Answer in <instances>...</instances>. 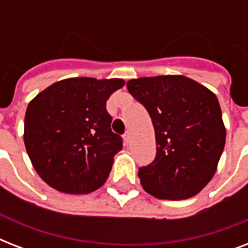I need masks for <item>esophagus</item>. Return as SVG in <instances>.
<instances>
[{"mask_svg": "<svg viewBox=\"0 0 248 248\" xmlns=\"http://www.w3.org/2000/svg\"><path fill=\"white\" fill-rule=\"evenodd\" d=\"M124 140L126 144H130V141H131V134H130V131H126V134L124 135Z\"/></svg>", "mask_w": 248, "mask_h": 248, "instance_id": "esophagus-1", "label": "esophagus"}]
</instances>
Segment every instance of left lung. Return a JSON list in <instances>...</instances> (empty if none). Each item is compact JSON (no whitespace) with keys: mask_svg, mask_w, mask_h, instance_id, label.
Wrapping results in <instances>:
<instances>
[{"mask_svg":"<svg viewBox=\"0 0 248 248\" xmlns=\"http://www.w3.org/2000/svg\"><path fill=\"white\" fill-rule=\"evenodd\" d=\"M128 93L149 113L157 155L139 169L144 190L159 200H186L215 175L225 145L217 97L185 76L130 79Z\"/></svg>","mask_w":248,"mask_h":248,"instance_id":"1","label":"left lung"}]
</instances>
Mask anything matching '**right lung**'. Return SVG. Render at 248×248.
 Here are the masks:
<instances>
[{"label": "right lung", "instance_id": "obj_1", "mask_svg": "<svg viewBox=\"0 0 248 248\" xmlns=\"http://www.w3.org/2000/svg\"><path fill=\"white\" fill-rule=\"evenodd\" d=\"M124 85L121 78L62 79L29 103L25 149L46 184L68 194H87L107 181L122 138L112 131L105 104Z\"/></svg>", "mask_w": 248, "mask_h": 248}]
</instances>
